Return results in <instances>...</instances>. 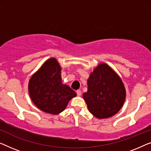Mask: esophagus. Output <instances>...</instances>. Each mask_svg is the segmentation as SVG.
Returning a JSON list of instances; mask_svg holds the SVG:
<instances>
[{"mask_svg": "<svg viewBox=\"0 0 151 151\" xmlns=\"http://www.w3.org/2000/svg\"><path fill=\"white\" fill-rule=\"evenodd\" d=\"M76 94H77V96H80L81 95V91L80 90H76Z\"/></svg>", "mask_w": 151, "mask_h": 151, "instance_id": "esophagus-1", "label": "esophagus"}]
</instances>
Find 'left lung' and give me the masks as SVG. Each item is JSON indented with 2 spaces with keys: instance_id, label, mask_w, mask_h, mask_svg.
Instances as JSON below:
<instances>
[{
  "instance_id": "8db88e82",
  "label": "left lung",
  "mask_w": 151,
  "mask_h": 151,
  "mask_svg": "<svg viewBox=\"0 0 151 151\" xmlns=\"http://www.w3.org/2000/svg\"><path fill=\"white\" fill-rule=\"evenodd\" d=\"M88 92L83 97L88 109L98 118L111 117L124 103L126 91L118 75L105 63L98 65L88 80Z\"/></svg>"
}]
</instances>
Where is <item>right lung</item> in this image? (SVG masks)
<instances>
[{
    "instance_id": "1",
    "label": "right lung",
    "mask_w": 151,
    "mask_h": 151,
    "mask_svg": "<svg viewBox=\"0 0 151 151\" xmlns=\"http://www.w3.org/2000/svg\"><path fill=\"white\" fill-rule=\"evenodd\" d=\"M61 70L56 59H49L29 81V92L31 100L46 113H61L70 100L76 95L69 86L62 84Z\"/></svg>"
}]
</instances>
